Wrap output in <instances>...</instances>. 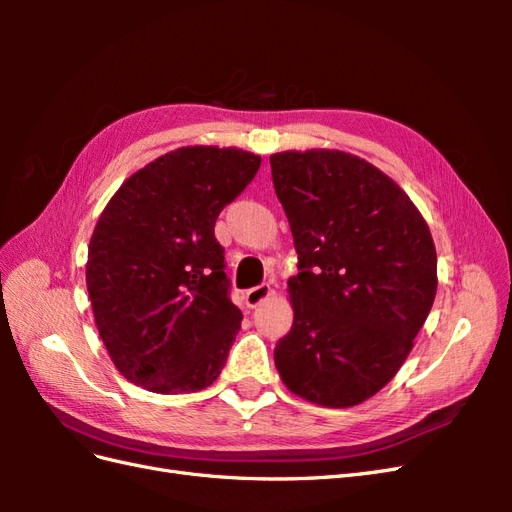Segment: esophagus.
Instances as JSON below:
<instances>
[{"instance_id": "esophagus-1", "label": "esophagus", "mask_w": 512, "mask_h": 512, "mask_svg": "<svg viewBox=\"0 0 512 512\" xmlns=\"http://www.w3.org/2000/svg\"><path fill=\"white\" fill-rule=\"evenodd\" d=\"M271 294V286L269 284H260V286H254L245 292V303L247 307H256L260 305L262 301H265Z\"/></svg>"}]
</instances>
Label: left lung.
<instances>
[{"label": "left lung", "mask_w": 512, "mask_h": 512, "mask_svg": "<svg viewBox=\"0 0 512 512\" xmlns=\"http://www.w3.org/2000/svg\"><path fill=\"white\" fill-rule=\"evenodd\" d=\"M269 160L299 254L288 280L294 320L275 367L312 404L356 406L397 374L429 316L436 245L408 194L374 164L331 149Z\"/></svg>", "instance_id": "8db88e82"}]
</instances>
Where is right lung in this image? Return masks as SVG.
<instances>
[{
  "mask_svg": "<svg viewBox=\"0 0 512 512\" xmlns=\"http://www.w3.org/2000/svg\"><path fill=\"white\" fill-rule=\"evenodd\" d=\"M258 168L260 156L243 149L181 147L134 173L104 207L87 290L108 354L136 386L192 393L220 376L243 316L213 228Z\"/></svg>",
  "mask_w": 512,
  "mask_h": 512,
  "instance_id": "obj_1",
  "label": "right lung"
}]
</instances>
